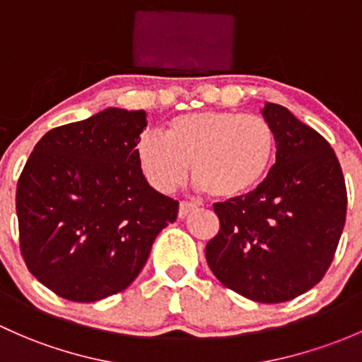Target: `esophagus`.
<instances>
[{
    "label": "esophagus",
    "instance_id": "1",
    "mask_svg": "<svg viewBox=\"0 0 362 362\" xmlns=\"http://www.w3.org/2000/svg\"><path fill=\"white\" fill-rule=\"evenodd\" d=\"M194 208H196V204H191V203H185V201H182L180 204H178V218H185V216L191 213Z\"/></svg>",
    "mask_w": 362,
    "mask_h": 362
}]
</instances>
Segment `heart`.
Instances as JSON below:
<instances>
[{"label":"heart","mask_w":362,"mask_h":362,"mask_svg":"<svg viewBox=\"0 0 362 362\" xmlns=\"http://www.w3.org/2000/svg\"><path fill=\"white\" fill-rule=\"evenodd\" d=\"M276 135L267 119L232 111H196L170 121L166 136L149 132L136 144V159L147 182L170 194L192 177L216 199L253 191L272 165Z\"/></svg>","instance_id":"obj_1"}]
</instances>
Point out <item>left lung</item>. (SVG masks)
<instances>
[{"instance_id": "obj_1", "label": "left lung", "mask_w": 362, "mask_h": 362, "mask_svg": "<svg viewBox=\"0 0 362 362\" xmlns=\"http://www.w3.org/2000/svg\"><path fill=\"white\" fill-rule=\"evenodd\" d=\"M262 112L276 135V165L255 191L213 204L220 230L204 255L223 286L279 303L325 277L345 226L347 189L325 136L283 105Z\"/></svg>"}]
</instances>
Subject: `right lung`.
<instances>
[{
  "label": "right lung",
  "mask_w": 362,
  "mask_h": 362,
  "mask_svg": "<svg viewBox=\"0 0 362 362\" xmlns=\"http://www.w3.org/2000/svg\"><path fill=\"white\" fill-rule=\"evenodd\" d=\"M146 112L105 109L45 133L18 177V243L55 295L97 302L127 290L178 201L147 184L136 144Z\"/></svg>",
  "instance_id": "add662e5"
}]
</instances>
